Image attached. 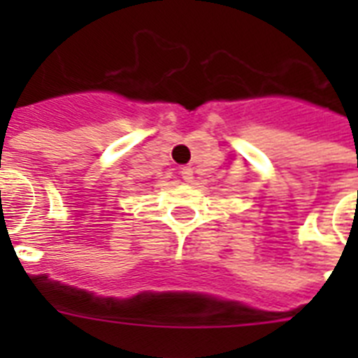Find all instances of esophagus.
Wrapping results in <instances>:
<instances>
[{"mask_svg":"<svg viewBox=\"0 0 358 358\" xmlns=\"http://www.w3.org/2000/svg\"><path fill=\"white\" fill-rule=\"evenodd\" d=\"M181 177H182V181L192 182V179H194V170L189 169V166H182V169H181Z\"/></svg>","mask_w":358,"mask_h":358,"instance_id":"esophagus-1","label":"esophagus"}]
</instances>
